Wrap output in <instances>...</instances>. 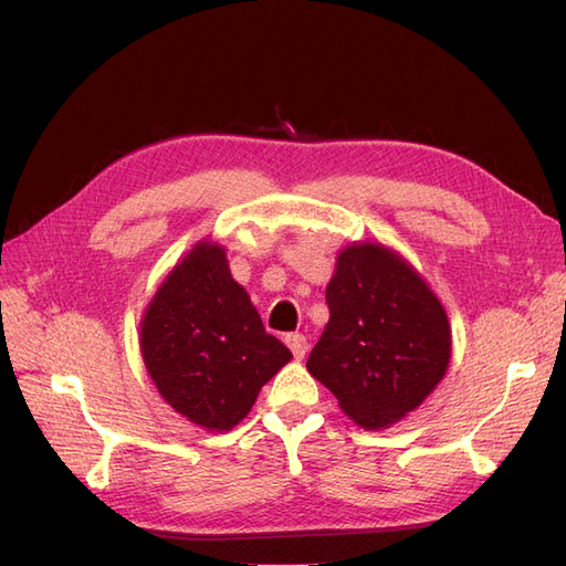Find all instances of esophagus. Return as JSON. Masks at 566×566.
<instances>
[{"mask_svg":"<svg viewBox=\"0 0 566 566\" xmlns=\"http://www.w3.org/2000/svg\"><path fill=\"white\" fill-rule=\"evenodd\" d=\"M285 345L290 347V352H293L297 361H300V358H304L306 352H310V339H306L302 333H290L285 337Z\"/></svg>","mask_w":566,"mask_h":566,"instance_id":"34e87169","label":"esophagus"}]
</instances>
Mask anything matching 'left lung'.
I'll use <instances>...</instances> for the list:
<instances>
[{"label": "left lung", "mask_w": 566, "mask_h": 566, "mask_svg": "<svg viewBox=\"0 0 566 566\" xmlns=\"http://www.w3.org/2000/svg\"><path fill=\"white\" fill-rule=\"evenodd\" d=\"M331 321L306 358L364 430H382L416 410L447 375V310L399 252L352 243L325 287Z\"/></svg>", "instance_id": "left-lung-1"}]
</instances>
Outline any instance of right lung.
Listing matches in <instances>:
<instances>
[{
	"label": "right lung",
	"mask_w": 566,
	"mask_h": 566,
	"mask_svg": "<svg viewBox=\"0 0 566 566\" xmlns=\"http://www.w3.org/2000/svg\"><path fill=\"white\" fill-rule=\"evenodd\" d=\"M144 364L163 399L210 432L241 422L293 354L264 331L221 245L200 241L167 273L142 318Z\"/></svg>",
	"instance_id": "obj_1"
}]
</instances>
